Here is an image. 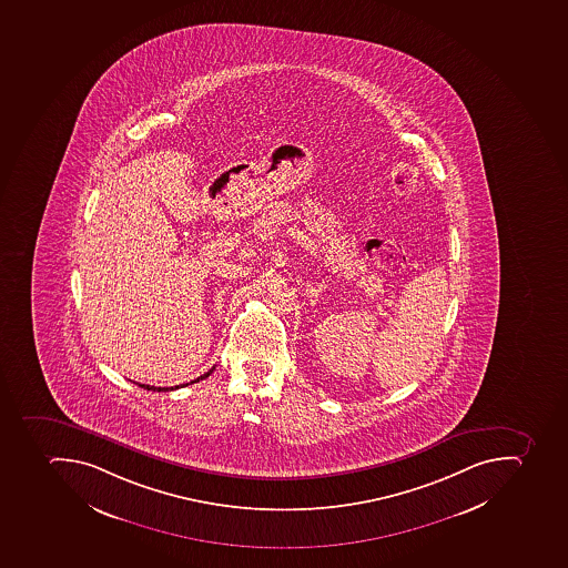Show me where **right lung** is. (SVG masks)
<instances>
[{
  "instance_id": "1",
  "label": "right lung",
  "mask_w": 568,
  "mask_h": 568,
  "mask_svg": "<svg viewBox=\"0 0 568 568\" xmlns=\"http://www.w3.org/2000/svg\"><path fill=\"white\" fill-rule=\"evenodd\" d=\"M212 373H214V368H210L209 373L203 374V376L197 377V379H194V382H191V383L201 382V379H204V377H209L210 374H212ZM186 385H189V383H185V385H182V386H186ZM139 386H142V388H145V390H153V392H171V390H176V388H180V386H151V385H139Z\"/></svg>"
}]
</instances>
